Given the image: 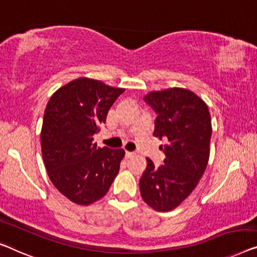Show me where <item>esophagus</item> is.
Here are the masks:
<instances>
[{
	"instance_id": "34e87169",
	"label": "esophagus",
	"mask_w": 257,
	"mask_h": 257,
	"mask_svg": "<svg viewBox=\"0 0 257 257\" xmlns=\"http://www.w3.org/2000/svg\"><path fill=\"white\" fill-rule=\"evenodd\" d=\"M125 155H126V158H127V159H131L136 155V153H133V152H126Z\"/></svg>"
}]
</instances>
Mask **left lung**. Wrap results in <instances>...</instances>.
I'll return each mask as SVG.
<instances>
[{"label": "left lung", "instance_id": "8db88e82", "mask_svg": "<svg viewBox=\"0 0 257 257\" xmlns=\"http://www.w3.org/2000/svg\"><path fill=\"white\" fill-rule=\"evenodd\" d=\"M145 102L158 114L154 136L167 144L161 150L163 165L155 167L147 159L140 178L143 199L156 211H170L180 205L205 172L212 135L209 107L192 91L172 88L153 91Z\"/></svg>", "mask_w": 257, "mask_h": 257}]
</instances>
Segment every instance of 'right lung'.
<instances>
[{"instance_id": "obj_1", "label": "right lung", "mask_w": 257, "mask_h": 257, "mask_svg": "<svg viewBox=\"0 0 257 257\" xmlns=\"http://www.w3.org/2000/svg\"><path fill=\"white\" fill-rule=\"evenodd\" d=\"M124 89L77 79L54 92L44 113L42 153L54 187L80 205L101 199L117 176L125 151L97 147L92 136Z\"/></svg>"}]
</instances>
